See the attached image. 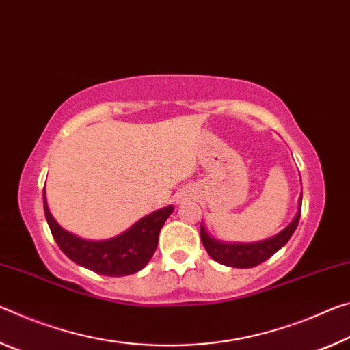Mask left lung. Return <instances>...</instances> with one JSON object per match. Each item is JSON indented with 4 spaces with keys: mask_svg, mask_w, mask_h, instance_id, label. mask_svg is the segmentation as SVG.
<instances>
[{
    "mask_svg": "<svg viewBox=\"0 0 350 350\" xmlns=\"http://www.w3.org/2000/svg\"><path fill=\"white\" fill-rule=\"evenodd\" d=\"M301 204H302V193L297 200V211L296 215L288 226H285L282 231L278 232L276 236L263 239L260 242L253 243H232V242H221V240L214 239L206 229L204 223L202 221L200 226V236H202V242L204 245L208 254L213 257L215 262L221 263V265L232 267V268H253L260 265L262 262L278 253L282 246L288 242L290 237L293 236L295 229L299 223L301 217Z\"/></svg>",
    "mask_w": 350,
    "mask_h": 350,
    "instance_id": "obj_1",
    "label": "left lung"
}]
</instances>
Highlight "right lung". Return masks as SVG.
<instances>
[{
  "label": "right lung",
  "mask_w": 350,
  "mask_h": 350,
  "mask_svg": "<svg viewBox=\"0 0 350 350\" xmlns=\"http://www.w3.org/2000/svg\"><path fill=\"white\" fill-rule=\"evenodd\" d=\"M46 221L59 248L77 265L104 276H129L144 268L158 246V236L174 206L153 211L133 223L127 231L105 240H88L63 229L51 214L43 191Z\"/></svg>",
  "instance_id": "add662e5"
}]
</instances>
